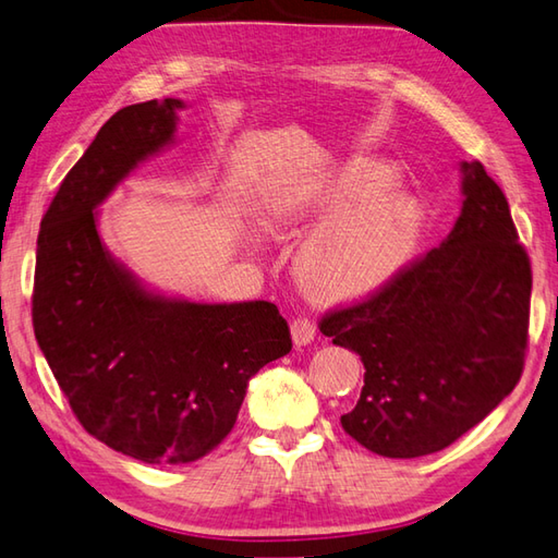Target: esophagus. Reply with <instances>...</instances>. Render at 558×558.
Instances as JSON below:
<instances>
[{"label": "esophagus", "mask_w": 558, "mask_h": 558, "mask_svg": "<svg viewBox=\"0 0 558 558\" xmlns=\"http://www.w3.org/2000/svg\"><path fill=\"white\" fill-rule=\"evenodd\" d=\"M291 338L296 347L308 344L315 338V323L306 318V315H296V318L291 320Z\"/></svg>", "instance_id": "esophagus-1"}]
</instances>
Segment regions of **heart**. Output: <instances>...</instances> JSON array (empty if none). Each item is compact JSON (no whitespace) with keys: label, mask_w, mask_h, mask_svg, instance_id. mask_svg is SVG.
Returning a JSON list of instances; mask_svg holds the SVG:
<instances>
[{"label":"heart","mask_w":558,"mask_h":558,"mask_svg":"<svg viewBox=\"0 0 558 558\" xmlns=\"http://www.w3.org/2000/svg\"><path fill=\"white\" fill-rule=\"evenodd\" d=\"M423 214L403 196L364 202L323 226L296 259L301 287L323 301L366 296L413 257Z\"/></svg>","instance_id":"heart-1"}]
</instances>
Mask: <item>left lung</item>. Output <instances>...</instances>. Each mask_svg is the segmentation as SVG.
<instances>
[{"label":"left lung","instance_id":"8db88e82","mask_svg":"<svg viewBox=\"0 0 558 558\" xmlns=\"http://www.w3.org/2000/svg\"><path fill=\"white\" fill-rule=\"evenodd\" d=\"M461 172L464 206L445 243L318 323L332 344L362 356V396L340 423L374 454L413 459L449 447L524 369L527 250L483 165L464 162Z\"/></svg>","mask_w":558,"mask_h":558}]
</instances>
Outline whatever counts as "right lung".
Segmentation results:
<instances>
[{
    "label": "right lung",
    "mask_w": 558,
    "mask_h": 558,
    "mask_svg": "<svg viewBox=\"0 0 558 558\" xmlns=\"http://www.w3.org/2000/svg\"><path fill=\"white\" fill-rule=\"evenodd\" d=\"M180 99L116 111L40 220L31 315L80 425L145 464H189L228 437L262 366L291 352L269 301L189 303L145 291L107 247L97 208L172 143Z\"/></svg>",
    "instance_id": "add662e5"
}]
</instances>
